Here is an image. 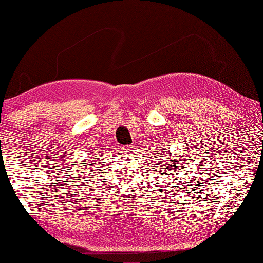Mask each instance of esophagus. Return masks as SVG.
I'll return each mask as SVG.
<instances>
[{
    "label": "esophagus",
    "mask_w": 263,
    "mask_h": 263,
    "mask_svg": "<svg viewBox=\"0 0 263 263\" xmlns=\"http://www.w3.org/2000/svg\"><path fill=\"white\" fill-rule=\"evenodd\" d=\"M121 151L123 153H128V152H131L132 151V146H122L121 147Z\"/></svg>",
    "instance_id": "esophagus-1"
}]
</instances>
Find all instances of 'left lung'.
<instances>
[{
	"instance_id": "8db88e82",
	"label": "left lung",
	"mask_w": 263,
	"mask_h": 263,
	"mask_svg": "<svg viewBox=\"0 0 263 263\" xmlns=\"http://www.w3.org/2000/svg\"><path fill=\"white\" fill-rule=\"evenodd\" d=\"M171 161H172V163H173V161H174V163H177V161H176V160H171ZM176 166H177V167H179V164H176ZM169 168H172V167H169ZM166 169H167V171H168V167H167ZM164 174H167V173H164Z\"/></svg>"
}]
</instances>
